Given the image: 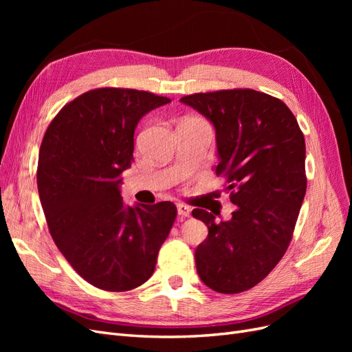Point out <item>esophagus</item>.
<instances>
[{
  "instance_id": "esophagus-1",
  "label": "esophagus",
  "mask_w": 352,
  "mask_h": 352,
  "mask_svg": "<svg viewBox=\"0 0 352 352\" xmlns=\"http://www.w3.org/2000/svg\"><path fill=\"white\" fill-rule=\"evenodd\" d=\"M177 212L180 217H189L190 216V208L185 204H179L177 206Z\"/></svg>"
}]
</instances>
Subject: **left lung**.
<instances>
[{"instance_id":"left-lung-1","label":"left lung","mask_w":352,"mask_h":352,"mask_svg":"<svg viewBox=\"0 0 352 352\" xmlns=\"http://www.w3.org/2000/svg\"><path fill=\"white\" fill-rule=\"evenodd\" d=\"M214 124L220 163L236 206L229 221L195 208L208 228L195 251L197 272L210 289L239 294L260 283L289 247L307 189L305 141L294 113L250 88L198 92L180 98Z\"/></svg>"}]
</instances>
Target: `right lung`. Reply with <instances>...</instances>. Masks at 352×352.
<instances>
[{
	"label": "right lung",
	"mask_w": 352,
	"mask_h": 352,
	"mask_svg": "<svg viewBox=\"0 0 352 352\" xmlns=\"http://www.w3.org/2000/svg\"><path fill=\"white\" fill-rule=\"evenodd\" d=\"M167 102L148 91L95 88L67 102L42 140L36 182L48 230L74 272L102 291L150 279L176 220L173 202L124 207L119 190L138 122Z\"/></svg>",
	"instance_id": "right-lung-1"
}]
</instances>
